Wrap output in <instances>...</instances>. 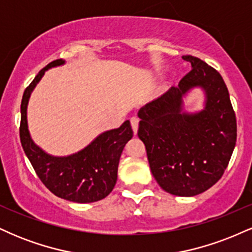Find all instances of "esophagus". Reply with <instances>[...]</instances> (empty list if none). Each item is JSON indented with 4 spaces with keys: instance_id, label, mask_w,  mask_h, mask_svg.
Here are the masks:
<instances>
[{
    "instance_id": "esophagus-1",
    "label": "esophagus",
    "mask_w": 252,
    "mask_h": 252,
    "mask_svg": "<svg viewBox=\"0 0 252 252\" xmlns=\"http://www.w3.org/2000/svg\"><path fill=\"white\" fill-rule=\"evenodd\" d=\"M138 122H140V120H138L137 117H131V120H130V123H131V128H132V131H134V134H137Z\"/></svg>"
}]
</instances>
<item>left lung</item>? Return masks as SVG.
<instances>
[{
  "mask_svg": "<svg viewBox=\"0 0 252 252\" xmlns=\"http://www.w3.org/2000/svg\"><path fill=\"white\" fill-rule=\"evenodd\" d=\"M190 70L166 94L138 111V137L146 146L150 170L170 194L193 196L212 187L226 169L237 140L236 115L218 71L199 58L184 56ZM205 92V108L183 111L192 88Z\"/></svg>",
  "mask_w": 252,
  "mask_h": 252,
  "instance_id": "8db88e82",
  "label": "left lung"
}]
</instances>
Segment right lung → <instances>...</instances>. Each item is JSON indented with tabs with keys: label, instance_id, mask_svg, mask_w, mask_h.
Wrapping results in <instances>:
<instances>
[{
	"label": "right lung",
	"instance_id": "add662e5",
	"mask_svg": "<svg viewBox=\"0 0 252 252\" xmlns=\"http://www.w3.org/2000/svg\"><path fill=\"white\" fill-rule=\"evenodd\" d=\"M63 63V59L48 63L25 90L21 102L20 140L36 175L53 194L79 204L94 202L102 200L114 189L121 154L134 132L129 121H126L120 128L102 132L88 147L68 156L50 155L36 146L28 130V100L45 72Z\"/></svg>",
	"mask_w": 252,
	"mask_h": 252
}]
</instances>
